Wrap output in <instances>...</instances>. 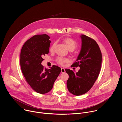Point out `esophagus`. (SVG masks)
<instances>
[{"mask_svg": "<svg viewBox=\"0 0 122 122\" xmlns=\"http://www.w3.org/2000/svg\"><path fill=\"white\" fill-rule=\"evenodd\" d=\"M61 72L62 73L65 72V69L64 68H61Z\"/></svg>", "mask_w": 122, "mask_h": 122, "instance_id": "1", "label": "esophagus"}]
</instances>
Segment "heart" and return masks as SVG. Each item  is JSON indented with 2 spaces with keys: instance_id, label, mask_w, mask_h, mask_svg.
<instances>
[{
  "instance_id": "obj_1",
  "label": "heart",
  "mask_w": 122,
  "mask_h": 122,
  "mask_svg": "<svg viewBox=\"0 0 122 122\" xmlns=\"http://www.w3.org/2000/svg\"><path fill=\"white\" fill-rule=\"evenodd\" d=\"M63 41L69 51H73L77 47L76 42L74 40H73L71 38H65L63 39ZM56 45V42H55L53 45H52V46L50 48L51 51H54ZM66 61H67V59L65 58L59 57L57 59V62L61 65L64 64V63H65Z\"/></svg>"
}]
</instances>
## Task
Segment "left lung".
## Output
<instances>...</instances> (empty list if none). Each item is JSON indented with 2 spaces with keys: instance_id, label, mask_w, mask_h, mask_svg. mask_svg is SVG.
Segmentation results:
<instances>
[{
  "instance_id": "left-lung-1",
  "label": "left lung",
  "mask_w": 122,
  "mask_h": 122,
  "mask_svg": "<svg viewBox=\"0 0 122 122\" xmlns=\"http://www.w3.org/2000/svg\"><path fill=\"white\" fill-rule=\"evenodd\" d=\"M81 49L76 62L71 66L80 67L77 72L66 69L69 75L67 87L74 95L80 96L87 92L97 80L101 68L102 55L95 41L84 35L80 36Z\"/></svg>"
}]
</instances>
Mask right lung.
<instances>
[{
  "mask_svg": "<svg viewBox=\"0 0 122 122\" xmlns=\"http://www.w3.org/2000/svg\"><path fill=\"white\" fill-rule=\"evenodd\" d=\"M50 37L46 34L37 35L24 44L20 55L22 73L31 88L40 94H45L53 88L61 69L57 66L44 68L43 57L48 54Z\"/></svg>",
  "mask_w": 122,
  "mask_h": 122,
  "instance_id": "obj_1",
  "label": "right lung"
}]
</instances>
